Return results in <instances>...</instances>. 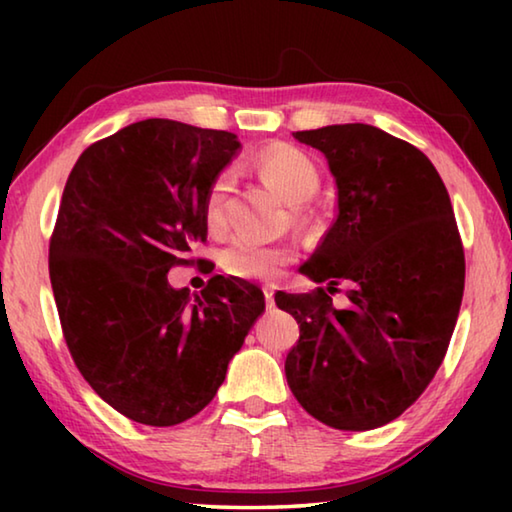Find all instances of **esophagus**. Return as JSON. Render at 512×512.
Returning a JSON list of instances; mask_svg holds the SVG:
<instances>
[{
	"mask_svg": "<svg viewBox=\"0 0 512 512\" xmlns=\"http://www.w3.org/2000/svg\"><path fill=\"white\" fill-rule=\"evenodd\" d=\"M262 291H264L266 307H268V309H273V307H275V284H264Z\"/></svg>",
	"mask_w": 512,
	"mask_h": 512,
	"instance_id": "34e87169",
	"label": "esophagus"
}]
</instances>
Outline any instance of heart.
Instances as JSON below:
<instances>
[{
	"label": "heart",
	"instance_id": "heart-1",
	"mask_svg": "<svg viewBox=\"0 0 512 512\" xmlns=\"http://www.w3.org/2000/svg\"><path fill=\"white\" fill-rule=\"evenodd\" d=\"M259 171L284 201L291 205L307 203L318 189V169L307 153L293 146H268L259 155ZM232 189V171L225 169L212 180L203 198V221L212 232L223 230L225 225V203ZM293 257V248L266 244V241L237 235L225 246L221 262L223 268L237 277L248 280H273L280 275L282 266H287Z\"/></svg>",
	"mask_w": 512,
	"mask_h": 512
}]
</instances>
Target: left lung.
I'll return each instance as SVG.
<instances>
[{"instance_id": "1", "label": "left lung", "mask_w": 512, "mask_h": 512, "mask_svg": "<svg viewBox=\"0 0 512 512\" xmlns=\"http://www.w3.org/2000/svg\"><path fill=\"white\" fill-rule=\"evenodd\" d=\"M325 153L339 214L309 262L311 293H275L300 325L284 372L302 409L327 427H384L429 386L452 339L465 255L452 201L413 144L368 124L293 133ZM341 281L351 305L328 293Z\"/></svg>"}]
</instances>
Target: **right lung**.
Segmentation results:
<instances>
[{"instance_id":"add662e5","label":"right lung","mask_w":512,"mask_h":512,"mask_svg":"<svg viewBox=\"0 0 512 512\" xmlns=\"http://www.w3.org/2000/svg\"><path fill=\"white\" fill-rule=\"evenodd\" d=\"M237 135L144 119L90 144L69 173L49 277L69 354L103 402L149 427L201 413L264 311V293L214 275L201 291L167 273L207 239L203 198ZM203 262V259H198Z\"/></svg>"}]
</instances>
